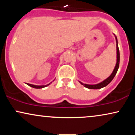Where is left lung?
Instances as JSON below:
<instances>
[{"label":"left lung","mask_w":135,"mask_h":135,"mask_svg":"<svg viewBox=\"0 0 135 135\" xmlns=\"http://www.w3.org/2000/svg\"><path fill=\"white\" fill-rule=\"evenodd\" d=\"M115 37V40H116V46H117V62H116L115 66L114 68V69L113 72H112L111 74L109 77H108L106 79H105L104 80H103V82H101L100 83L98 84H95V85H88V84H84V83L81 82L79 81V82L81 84L83 85L85 87L89 88V89H99V88H103L104 86H106L108 85L109 84V83L111 82L112 80V79H114V77H115V75L117 73V72L118 71V69H119V62H120V53H119V47H118V42H117V37L115 36V35L114 34Z\"/></svg>","instance_id":"1"}]
</instances>
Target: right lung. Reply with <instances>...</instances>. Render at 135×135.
Here are the masks:
<instances>
[{"label":"right lung","mask_w":135,"mask_h":135,"mask_svg":"<svg viewBox=\"0 0 135 135\" xmlns=\"http://www.w3.org/2000/svg\"><path fill=\"white\" fill-rule=\"evenodd\" d=\"M51 83H50L49 84L46 85H32V84H26L27 85L30 86H31V87L34 88H42L46 87V86H47L48 85H49Z\"/></svg>","instance_id":"add662e5"}]
</instances>
